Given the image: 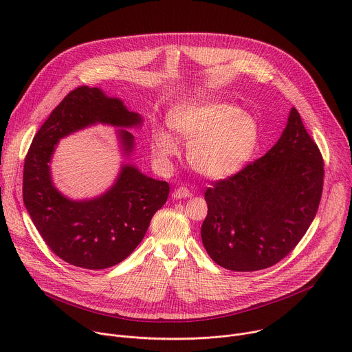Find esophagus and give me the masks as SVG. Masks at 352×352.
Instances as JSON below:
<instances>
[{
    "instance_id": "esophagus-1",
    "label": "esophagus",
    "mask_w": 352,
    "mask_h": 352,
    "mask_svg": "<svg viewBox=\"0 0 352 352\" xmlns=\"http://www.w3.org/2000/svg\"><path fill=\"white\" fill-rule=\"evenodd\" d=\"M189 196H190V192L185 186H178L173 192V197L174 199H184V197H189Z\"/></svg>"
}]
</instances>
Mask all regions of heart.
Here are the masks:
<instances>
[{
  "instance_id": "1",
  "label": "heart",
  "mask_w": 352,
  "mask_h": 352,
  "mask_svg": "<svg viewBox=\"0 0 352 352\" xmlns=\"http://www.w3.org/2000/svg\"><path fill=\"white\" fill-rule=\"evenodd\" d=\"M168 125L190 142V166L210 178H226L238 173L254 157L261 142L254 117L219 102L177 107L170 113ZM152 152L159 160L166 162L177 155V140L167 131L156 129L152 133Z\"/></svg>"
}]
</instances>
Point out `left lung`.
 <instances>
[{"label": "left lung", "mask_w": 352, "mask_h": 352, "mask_svg": "<svg viewBox=\"0 0 352 352\" xmlns=\"http://www.w3.org/2000/svg\"><path fill=\"white\" fill-rule=\"evenodd\" d=\"M323 157L299 113L269 152L206 189L200 235L209 256L232 272L267 269L302 239L323 190Z\"/></svg>", "instance_id": "8db88e82"}]
</instances>
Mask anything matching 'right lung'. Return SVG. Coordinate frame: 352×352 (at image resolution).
Segmentation results:
<instances>
[{"label": "right lung", "instance_id": "obj_1", "mask_svg": "<svg viewBox=\"0 0 352 352\" xmlns=\"http://www.w3.org/2000/svg\"><path fill=\"white\" fill-rule=\"evenodd\" d=\"M132 128L142 117L120 98L97 87L69 91L34 135L23 164V204L44 242L67 263L98 270L126 259L143 239L150 220L167 202L170 185L124 164L116 184L102 196L71 200L53 185L50 162L64 136L94 124ZM124 152L133 148V135L118 131Z\"/></svg>", "mask_w": 352, "mask_h": 352}]
</instances>
